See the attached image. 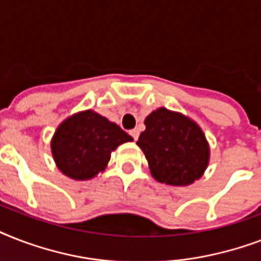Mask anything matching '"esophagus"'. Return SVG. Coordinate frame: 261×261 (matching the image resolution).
<instances>
[{"label": "esophagus", "mask_w": 261, "mask_h": 261, "mask_svg": "<svg viewBox=\"0 0 261 261\" xmlns=\"http://www.w3.org/2000/svg\"><path fill=\"white\" fill-rule=\"evenodd\" d=\"M130 135L133 137V138H134V141H137V139H138V137H139V131L137 130V128H134V130L130 131Z\"/></svg>", "instance_id": "esophagus-1"}]
</instances>
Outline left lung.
<instances>
[{"label":"left lung","mask_w":261,"mask_h":261,"mask_svg":"<svg viewBox=\"0 0 261 261\" xmlns=\"http://www.w3.org/2000/svg\"><path fill=\"white\" fill-rule=\"evenodd\" d=\"M145 126L137 145L145 153L157 181L180 187L202 177L210 160V147L194 120L159 108L145 119Z\"/></svg>","instance_id":"1"}]
</instances>
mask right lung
<instances>
[{"label":"right lung","mask_w":261,"mask_h":261,"mask_svg":"<svg viewBox=\"0 0 261 261\" xmlns=\"http://www.w3.org/2000/svg\"><path fill=\"white\" fill-rule=\"evenodd\" d=\"M133 141L116 123L92 110L65 119L51 139L57 167L67 177L89 180L106 169L111 151Z\"/></svg>","instance_id":"1"}]
</instances>
